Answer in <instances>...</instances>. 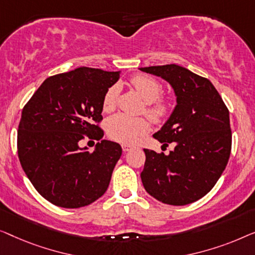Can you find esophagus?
Masks as SVG:
<instances>
[{
  "label": "esophagus",
  "instance_id": "esophagus-1",
  "mask_svg": "<svg viewBox=\"0 0 255 255\" xmlns=\"http://www.w3.org/2000/svg\"><path fill=\"white\" fill-rule=\"evenodd\" d=\"M132 148H134V145H131V144H123V150L125 152L129 151V150H131Z\"/></svg>",
  "mask_w": 255,
  "mask_h": 255
}]
</instances>
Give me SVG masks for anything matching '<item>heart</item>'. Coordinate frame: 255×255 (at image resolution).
Segmentation results:
<instances>
[{
  "mask_svg": "<svg viewBox=\"0 0 255 255\" xmlns=\"http://www.w3.org/2000/svg\"><path fill=\"white\" fill-rule=\"evenodd\" d=\"M130 85L144 100V112L153 124L159 125L168 119L173 112L174 104L170 97L162 96L163 87L155 78L145 75H136L130 80ZM118 87L112 85L103 97L104 112H112L117 106ZM149 130V124L142 117L134 118L119 113L111 117L106 123V131L112 139L131 144Z\"/></svg>",
  "mask_w": 255,
  "mask_h": 255,
  "instance_id": "heart-1",
  "label": "heart"
}]
</instances>
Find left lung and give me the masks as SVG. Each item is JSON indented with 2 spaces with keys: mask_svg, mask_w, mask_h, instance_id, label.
Listing matches in <instances>:
<instances>
[{
  "mask_svg": "<svg viewBox=\"0 0 255 255\" xmlns=\"http://www.w3.org/2000/svg\"><path fill=\"white\" fill-rule=\"evenodd\" d=\"M166 80L177 106L153 137L174 149L168 155L143 149L141 179L160 202L185 206L211 191L227 167L232 145L229 110L211 82L177 64L139 68Z\"/></svg>",
  "mask_w": 255,
  "mask_h": 255,
  "instance_id": "obj_1",
  "label": "left lung"
}]
</instances>
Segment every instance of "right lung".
<instances>
[{"label":"right lung","mask_w":255,"mask_h":255,"mask_svg":"<svg viewBox=\"0 0 255 255\" xmlns=\"http://www.w3.org/2000/svg\"><path fill=\"white\" fill-rule=\"evenodd\" d=\"M118 78L119 71L88 67L54 75L21 111L20 165L39 194L57 207H85L109 187L123 152L120 144L102 139L90 153L80 142L103 138V97Z\"/></svg>","instance_id":"add662e5"}]
</instances>
